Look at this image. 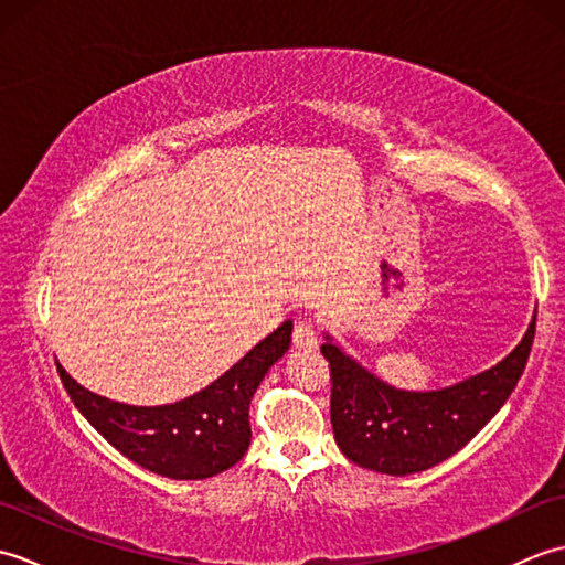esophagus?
Listing matches in <instances>:
<instances>
[{
    "label": "esophagus",
    "mask_w": 565,
    "mask_h": 565,
    "mask_svg": "<svg viewBox=\"0 0 565 565\" xmlns=\"http://www.w3.org/2000/svg\"><path fill=\"white\" fill-rule=\"evenodd\" d=\"M294 344L298 350H316L318 347V334L316 326L310 318H298L294 322Z\"/></svg>",
    "instance_id": "obj_1"
}]
</instances>
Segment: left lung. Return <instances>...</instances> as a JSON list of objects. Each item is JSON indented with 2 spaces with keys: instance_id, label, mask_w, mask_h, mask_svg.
I'll list each match as a JSON object with an SVG mask.
<instances>
[{
  "instance_id": "left-lung-1",
  "label": "left lung",
  "mask_w": 565,
  "mask_h": 565,
  "mask_svg": "<svg viewBox=\"0 0 565 565\" xmlns=\"http://www.w3.org/2000/svg\"><path fill=\"white\" fill-rule=\"evenodd\" d=\"M536 316L510 356L483 374L431 393L391 388L342 354L330 340V419L347 459L371 471L407 476L449 459L466 447L518 386L532 352Z\"/></svg>"
}]
</instances>
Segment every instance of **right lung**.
I'll return each mask as SVG.
<instances>
[{"mask_svg":"<svg viewBox=\"0 0 565 565\" xmlns=\"http://www.w3.org/2000/svg\"><path fill=\"white\" fill-rule=\"evenodd\" d=\"M289 344L291 320H286L211 386L160 407L106 401L82 388L60 364L57 374L77 411L114 449L158 476L199 481L227 471L245 456L252 437L249 401Z\"/></svg>","mask_w":565,"mask_h":565,"instance_id":"obj_1","label":"right lung"}]
</instances>
